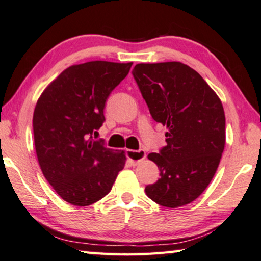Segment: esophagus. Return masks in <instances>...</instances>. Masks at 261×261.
Instances as JSON below:
<instances>
[{
	"label": "esophagus",
	"mask_w": 261,
	"mask_h": 261,
	"mask_svg": "<svg viewBox=\"0 0 261 261\" xmlns=\"http://www.w3.org/2000/svg\"><path fill=\"white\" fill-rule=\"evenodd\" d=\"M126 155L129 158V160L131 161L132 165L136 166L138 165L139 162L145 160V158H146V153H145L144 149H139V151H132V149H129V151L126 152Z\"/></svg>",
	"instance_id": "34e87169"
}]
</instances>
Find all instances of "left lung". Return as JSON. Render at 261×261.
<instances>
[{
	"label": "left lung",
	"instance_id": "8db88e82",
	"mask_svg": "<svg viewBox=\"0 0 261 261\" xmlns=\"http://www.w3.org/2000/svg\"><path fill=\"white\" fill-rule=\"evenodd\" d=\"M132 74L154 121L168 129L167 146L147 156L161 177L145 192L169 208L188 205L208 187L222 156V102L196 70L180 62L139 63Z\"/></svg>",
	"mask_w": 261,
	"mask_h": 261
}]
</instances>
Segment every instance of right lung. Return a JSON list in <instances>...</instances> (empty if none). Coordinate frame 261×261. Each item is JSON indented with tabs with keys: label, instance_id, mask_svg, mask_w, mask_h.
I'll use <instances>...</instances> for the list:
<instances>
[{
	"label": "right lung",
	"instance_id": "1",
	"mask_svg": "<svg viewBox=\"0 0 261 261\" xmlns=\"http://www.w3.org/2000/svg\"><path fill=\"white\" fill-rule=\"evenodd\" d=\"M129 63L91 61L62 71L38 99L33 135L39 166L56 193L69 204L102 199L124 168V151L92 139L105 121L106 100L126 77Z\"/></svg>",
	"mask_w": 261,
	"mask_h": 261
}]
</instances>
